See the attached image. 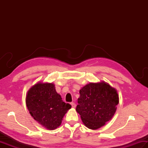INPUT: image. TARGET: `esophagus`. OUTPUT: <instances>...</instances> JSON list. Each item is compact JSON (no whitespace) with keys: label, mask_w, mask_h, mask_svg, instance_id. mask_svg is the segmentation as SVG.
<instances>
[{"label":"esophagus","mask_w":148,"mask_h":148,"mask_svg":"<svg viewBox=\"0 0 148 148\" xmlns=\"http://www.w3.org/2000/svg\"><path fill=\"white\" fill-rule=\"evenodd\" d=\"M71 107H72V108H76V103H74V102H72L71 103Z\"/></svg>","instance_id":"1"}]
</instances>
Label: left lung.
<instances>
[{
	"label": "left lung",
	"instance_id": "left-lung-1",
	"mask_svg": "<svg viewBox=\"0 0 148 148\" xmlns=\"http://www.w3.org/2000/svg\"><path fill=\"white\" fill-rule=\"evenodd\" d=\"M79 93L76 111L87 128L97 130L111 120L119 103V95L114 88L102 81L86 84Z\"/></svg>",
	"mask_w": 148,
	"mask_h": 148
}]
</instances>
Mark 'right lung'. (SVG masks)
Listing matches in <instances>:
<instances>
[{
  "label": "right lung",
  "instance_id": "obj_1",
  "mask_svg": "<svg viewBox=\"0 0 148 148\" xmlns=\"http://www.w3.org/2000/svg\"><path fill=\"white\" fill-rule=\"evenodd\" d=\"M26 105L30 115L49 130L57 128L69 109V103L62 100L53 83L38 82L27 92Z\"/></svg>",
  "mask_w": 148,
  "mask_h": 148
}]
</instances>
